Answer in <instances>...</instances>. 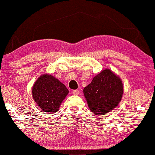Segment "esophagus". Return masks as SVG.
Listing matches in <instances>:
<instances>
[{"label": "esophagus", "instance_id": "1", "mask_svg": "<svg viewBox=\"0 0 155 155\" xmlns=\"http://www.w3.org/2000/svg\"><path fill=\"white\" fill-rule=\"evenodd\" d=\"M72 93H73V94H74V95H78V94H80V91L79 90H74L72 91Z\"/></svg>", "mask_w": 155, "mask_h": 155}]
</instances>
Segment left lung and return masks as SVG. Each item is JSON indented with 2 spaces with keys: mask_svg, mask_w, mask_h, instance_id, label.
Instances as JSON below:
<instances>
[{
  "mask_svg": "<svg viewBox=\"0 0 155 155\" xmlns=\"http://www.w3.org/2000/svg\"><path fill=\"white\" fill-rule=\"evenodd\" d=\"M90 109L97 115H103L114 110L120 103L123 94L120 78L109 69L94 77L83 89Z\"/></svg>",
  "mask_w": 155,
  "mask_h": 155,
  "instance_id": "obj_1",
  "label": "left lung"
}]
</instances>
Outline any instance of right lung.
<instances>
[{"mask_svg": "<svg viewBox=\"0 0 155 155\" xmlns=\"http://www.w3.org/2000/svg\"><path fill=\"white\" fill-rule=\"evenodd\" d=\"M68 94V90L64 84L49 74L39 77L32 90L34 101L42 111L49 114L58 111Z\"/></svg>", "mask_w": 155, "mask_h": 155, "instance_id": "right-lung-1", "label": "right lung"}]
</instances>
